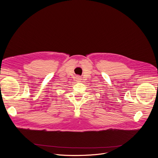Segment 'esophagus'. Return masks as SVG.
Instances as JSON below:
<instances>
[{
	"instance_id": "1",
	"label": "esophagus",
	"mask_w": 158,
	"mask_h": 158,
	"mask_svg": "<svg viewBox=\"0 0 158 158\" xmlns=\"http://www.w3.org/2000/svg\"><path fill=\"white\" fill-rule=\"evenodd\" d=\"M75 79H76V81H78V82H80V81H81V78L80 77H79V76L76 77Z\"/></svg>"
}]
</instances>
